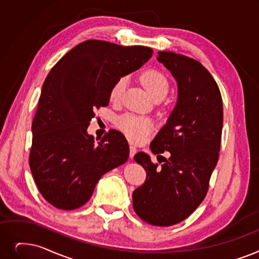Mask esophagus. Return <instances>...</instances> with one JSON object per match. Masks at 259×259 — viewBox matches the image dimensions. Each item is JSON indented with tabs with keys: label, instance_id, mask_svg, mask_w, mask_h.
Here are the masks:
<instances>
[{
	"label": "esophagus",
	"instance_id": "34e87169",
	"mask_svg": "<svg viewBox=\"0 0 259 259\" xmlns=\"http://www.w3.org/2000/svg\"><path fill=\"white\" fill-rule=\"evenodd\" d=\"M130 153H129V156H130V159H133V156H134V154H136L137 152H138V149H137V147L136 146H133V145H130Z\"/></svg>",
	"mask_w": 259,
	"mask_h": 259
}]
</instances>
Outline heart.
I'll list each match as a JSON object with an SVG mask.
<instances>
[{
  "label": "heart",
  "instance_id": "b5f03b06",
  "mask_svg": "<svg viewBox=\"0 0 259 259\" xmlns=\"http://www.w3.org/2000/svg\"><path fill=\"white\" fill-rule=\"evenodd\" d=\"M140 81L147 90L153 99H162L166 96L169 82L167 77L160 70L147 69L140 75ZM127 84V77L120 76L112 85L109 98L111 102L117 103L120 99ZM118 129L132 142H141L148 136L151 130V121L147 118L134 114H125L117 119Z\"/></svg>",
  "mask_w": 259,
  "mask_h": 259
}]
</instances>
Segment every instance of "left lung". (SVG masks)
I'll list each match as a JSON object with an SVG mask.
<instances>
[{
	"label": "left lung",
	"instance_id": "left-lung-1",
	"mask_svg": "<svg viewBox=\"0 0 259 259\" xmlns=\"http://www.w3.org/2000/svg\"><path fill=\"white\" fill-rule=\"evenodd\" d=\"M157 60L176 78L179 95L150 148L154 154L168 151L170 156H163L159 167L148 154L134 155L147 177L132 198L143 221L169 227L192 215L207 194L219 157L223 107L217 82L199 61L172 52H159Z\"/></svg>",
	"mask_w": 259,
	"mask_h": 259
}]
</instances>
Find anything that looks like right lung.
Returning <instances> with one entry per match:
<instances>
[{"label":"right lung","instance_id":"obj_1","mask_svg":"<svg viewBox=\"0 0 259 259\" xmlns=\"http://www.w3.org/2000/svg\"><path fill=\"white\" fill-rule=\"evenodd\" d=\"M152 53L147 47L87 40L53 66L32 120L29 152L35 183L53 206L81 207L99 179L127 161L129 146L122 133L110 130L96 145L87 129L94 112L108 106L113 83L139 70Z\"/></svg>","mask_w":259,"mask_h":259}]
</instances>
